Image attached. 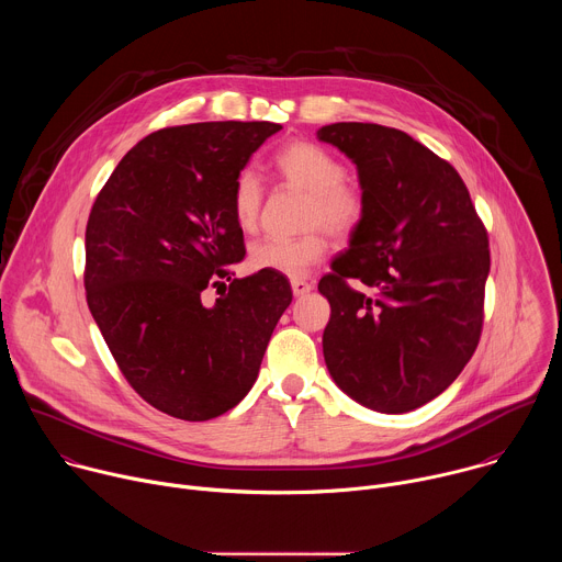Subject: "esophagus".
<instances>
[{
    "label": "esophagus",
    "mask_w": 562,
    "mask_h": 562,
    "mask_svg": "<svg viewBox=\"0 0 562 562\" xmlns=\"http://www.w3.org/2000/svg\"><path fill=\"white\" fill-rule=\"evenodd\" d=\"M291 289H293L295 297H302V295H308L313 291V284H308L304 280H291Z\"/></svg>",
    "instance_id": "34e87169"
}]
</instances>
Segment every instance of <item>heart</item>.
<instances>
[{
    "label": "heart",
    "instance_id": "1",
    "mask_svg": "<svg viewBox=\"0 0 562 562\" xmlns=\"http://www.w3.org/2000/svg\"><path fill=\"white\" fill-rule=\"evenodd\" d=\"M276 171L289 184L308 193L306 224L325 226L334 237H349L364 220V195L347 182V167L329 148L313 142H291L273 159ZM262 206V182L256 171H239L231 191V211L245 231L258 224ZM327 239L319 231L300 237H262L251 247L249 260L260 271L302 278L315 262L323 260Z\"/></svg>",
    "mask_w": 562,
    "mask_h": 562
}]
</instances>
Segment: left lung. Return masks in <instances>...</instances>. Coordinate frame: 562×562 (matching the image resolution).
Listing matches in <instances>:
<instances>
[{
	"mask_svg": "<svg viewBox=\"0 0 562 562\" xmlns=\"http://www.w3.org/2000/svg\"><path fill=\"white\" fill-rule=\"evenodd\" d=\"M317 139L351 159L364 195L349 249L317 284L331 304L327 369L367 409L414 412L460 375L477 347L487 231L458 171L405 131L338 122Z\"/></svg>",
	"mask_w": 562,
	"mask_h": 562,
	"instance_id": "1",
	"label": "left lung"
}]
</instances>
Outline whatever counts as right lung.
I'll use <instances>...</instances> for the list:
<instances>
[{"label":"right lung","mask_w":562,"mask_h":562,"mask_svg":"<svg viewBox=\"0 0 562 562\" xmlns=\"http://www.w3.org/2000/svg\"><path fill=\"white\" fill-rule=\"evenodd\" d=\"M280 128L202 122L150 133L122 157L89 215L91 315L128 384L173 418L200 423L233 409L291 304L280 273L228 276L245 260L233 182ZM220 283L225 291L209 303Z\"/></svg>","instance_id":"add662e5"}]
</instances>
